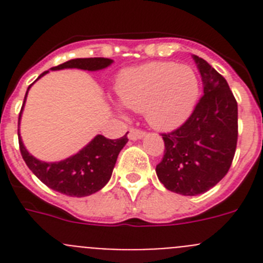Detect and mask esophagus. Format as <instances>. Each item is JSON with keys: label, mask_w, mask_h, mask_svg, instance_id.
Returning <instances> with one entry per match:
<instances>
[{"label": "esophagus", "mask_w": 263, "mask_h": 263, "mask_svg": "<svg viewBox=\"0 0 263 263\" xmlns=\"http://www.w3.org/2000/svg\"><path fill=\"white\" fill-rule=\"evenodd\" d=\"M145 132L141 129H130L129 132V138L133 139V141H136V139H141L145 137Z\"/></svg>", "instance_id": "34e87169"}]
</instances>
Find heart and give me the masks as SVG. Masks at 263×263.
Returning <instances> with one entry per match:
<instances>
[{"mask_svg":"<svg viewBox=\"0 0 263 263\" xmlns=\"http://www.w3.org/2000/svg\"><path fill=\"white\" fill-rule=\"evenodd\" d=\"M116 93L125 108L145 113L153 127L170 130L191 116L200 83L191 67L150 62L125 69L117 79Z\"/></svg>","mask_w":263,"mask_h":263,"instance_id":"b5f03b06","label":"heart"}]
</instances>
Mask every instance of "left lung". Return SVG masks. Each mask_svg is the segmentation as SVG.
<instances>
[{"label": "left lung", "instance_id": "1", "mask_svg": "<svg viewBox=\"0 0 263 263\" xmlns=\"http://www.w3.org/2000/svg\"><path fill=\"white\" fill-rule=\"evenodd\" d=\"M204 95L182 126L162 134L164 155L157 175L168 190L184 196L204 194L231 168L238 138L237 101L227 80L194 55Z\"/></svg>", "mask_w": 263, "mask_h": 263}]
</instances>
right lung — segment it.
Wrapping results in <instances>:
<instances>
[{
    "label": "right lung",
    "instance_id": "right-lung-1",
    "mask_svg": "<svg viewBox=\"0 0 263 263\" xmlns=\"http://www.w3.org/2000/svg\"><path fill=\"white\" fill-rule=\"evenodd\" d=\"M111 63L113 60L106 58H84V59L68 60L59 66L52 67L51 69L57 71L64 68H80L87 71H99L110 66ZM47 72H43L39 78L46 75ZM31 85H29L27 92ZM22 109L18 118V127H20ZM126 134L118 139H109L99 134L85 147L81 148L78 154L60 162H50V163L36 159L27 152L21 139L20 129H18V141H20V150L23 160L42 183H45L51 190L60 194L83 197L100 191L109 182L118 154L127 142Z\"/></svg>",
    "mask_w": 263,
    "mask_h": 263
}]
</instances>
